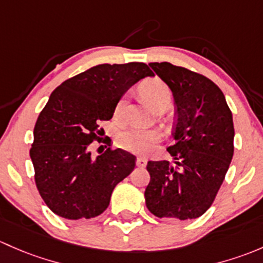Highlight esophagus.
<instances>
[{"label": "esophagus", "instance_id": "obj_1", "mask_svg": "<svg viewBox=\"0 0 263 263\" xmlns=\"http://www.w3.org/2000/svg\"><path fill=\"white\" fill-rule=\"evenodd\" d=\"M147 164V159L143 158V157H138L137 158V166L138 167H145Z\"/></svg>", "mask_w": 263, "mask_h": 263}]
</instances>
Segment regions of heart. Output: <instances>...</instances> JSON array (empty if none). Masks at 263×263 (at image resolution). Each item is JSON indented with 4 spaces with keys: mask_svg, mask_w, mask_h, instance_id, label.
Masks as SVG:
<instances>
[{
    "mask_svg": "<svg viewBox=\"0 0 263 263\" xmlns=\"http://www.w3.org/2000/svg\"><path fill=\"white\" fill-rule=\"evenodd\" d=\"M140 93L153 109L158 105L164 104V102L170 104V100H171V90L159 78H151V80L142 83ZM125 106L126 97L123 96L115 105V110H114L115 119H120L123 116ZM158 138V133L151 130V129L129 128L126 130L119 133L116 140L123 149L135 152V153H143V152L149 151L156 144Z\"/></svg>",
    "mask_w": 263,
    "mask_h": 263,
    "instance_id": "heart-1",
    "label": "heart"
}]
</instances>
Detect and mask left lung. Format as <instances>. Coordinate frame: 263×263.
<instances>
[{"mask_svg": "<svg viewBox=\"0 0 263 263\" xmlns=\"http://www.w3.org/2000/svg\"><path fill=\"white\" fill-rule=\"evenodd\" d=\"M149 66L175 99V143L167 148L175 163L148 162L145 204L158 218H199L212 206L233 158L232 111L220 88L205 76L168 62Z\"/></svg>", "mask_w": 263, "mask_h": 263, "instance_id": "8db88e82", "label": "left lung"}]
</instances>
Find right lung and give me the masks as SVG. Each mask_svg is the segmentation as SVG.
I'll list each match as a JSON object with an SVG mask.
<instances>
[{
	"label": "right lung",
	"mask_w": 263,
	"mask_h": 263,
	"mask_svg": "<svg viewBox=\"0 0 263 263\" xmlns=\"http://www.w3.org/2000/svg\"><path fill=\"white\" fill-rule=\"evenodd\" d=\"M147 76L153 72L140 62L99 64L51 92L35 124L30 157L35 185L54 214L69 220L100 215L115 186L134 170L135 156L112 149L100 125L112 118L125 91ZM93 141L107 144L96 159L90 156Z\"/></svg>",
	"instance_id": "right-lung-1"
}]
</instances>
